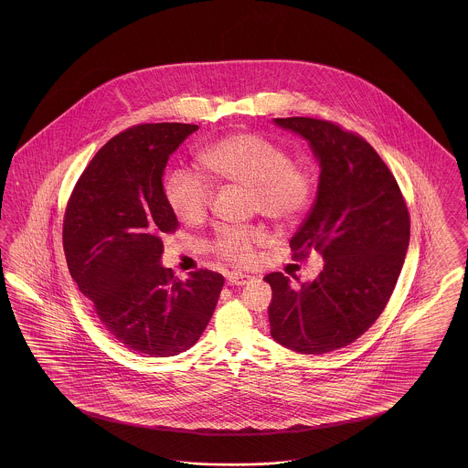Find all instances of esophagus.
Returning <instances> with one entry per match:
<instances>
[{
    "instance_id": "esophagus-1",
    "label": "esophagus",
    "mask_w": 468,
    "mask_h": 468,
    "mask_svg": "<svg viewBox=\"0 0 468 468\" xmlns=\"http://www.w3.org/2000/svg\"><path fill=\"white\" fill-rule=\"evenodd\" d=\"M252 280V276L249 274H243V272H231L228 276V283L235 284V286H243V284L249 283Z\"/></svg>"
}]
</instances>
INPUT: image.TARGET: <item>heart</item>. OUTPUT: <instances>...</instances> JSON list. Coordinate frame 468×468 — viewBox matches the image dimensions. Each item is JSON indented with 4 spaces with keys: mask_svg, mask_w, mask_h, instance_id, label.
Masks as SVG:
<instances>
[{
    "mask_svg": "<svg viewBox=\"0 0 468 468\" xmlns=\"http://www.w3.org/2000/svg\"><path fill=\"white\" fill-rule=\"evenodd\" d=\"M200 159L228 184L250 188L252 209L274 223H293L311 207L314 178L309 168L290 161L283 147L261 135L233 133L213 144ZM165 192L173 213L184 221L204 218L213 200L211 184L184 168L171 171ZM262 240L261 228H221L214 239V252L229 262L245 264Z\"/></svg>",
    "mask_w": 468,
    "mask_h": 468,
    "instance_id": "obj_1",
    "label": "heart"
}]
</instances>
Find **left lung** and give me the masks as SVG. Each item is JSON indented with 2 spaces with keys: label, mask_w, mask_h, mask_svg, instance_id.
Wrapping results in <instances>:
<instances>
[{
  "label": "left lung",
  "mask_w": 468,
  "mask_h": 468,
  "mask_svg": "<svg viewBox=\"0 0 468 468\" xmlns=\"http://www.w3.org/2000/svg\"><path fill=\"white\" fill-rule=\"evenodd\" d=\"M309 141L321 175L317 197L290 247L295 261L323 255L319 276L292 286L271 272V336L321 355L362 336L383 314L410 241V214L397 178L364 137L317 118H274Z\"/></svg>",
  "instance_id": "left-lung-1"
}]
</instances>
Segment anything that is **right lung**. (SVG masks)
I'll list each match as a JSON object with an SVG mask.
<instances>
[{"label":"right lung","instance_id":"1","mask_svg":"<svg viewBox=\"0 0 468 468\" xmlns=\"http://www.w3.org/2000/svg\"><path fill=\"white\" fill-rule=\"evenodd\" d=\"M197 128L142 123L114 135L87 165L65 209L71 278L102 326L145 356H171L196 345L225 284L214 271H194L182 282L161 266L163 239L178 227L163 173Z\"/></svg>","mask_w":468,"mask_h":468}]
</instances>
